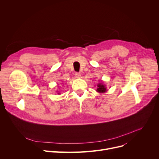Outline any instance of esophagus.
I'll list each match as a JSON object with an SVG mask.
<instances>
[{"label":"esophagus","instance_id":"obj_1","mask_svg":"<svg viewBox=\"0 0 159 159\" xmlns=\"http://www.w3.org/2000/svg\"><path fill=\"white\" fill-rule=\"evenodd\" d=\"M75 76L76 78H80V76H81V74L80 73H75Z\"/></svg>","mask_w":159,"mask_h":159}]
</instances>
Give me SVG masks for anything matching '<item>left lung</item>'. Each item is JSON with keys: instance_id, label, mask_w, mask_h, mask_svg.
I'll return each mask as SVG.
<instances>
[{"instance_id": "left-lung-1", "label": "left lung", "mask_w": 159, "mask_h": 159, "mask_svg": "<svg viewBox=\"0 0 159 159\" xmlns=\"http://www.w3.org/2000/svg\"><path fill=\"white\" fill-rule=\"evenodd\" d=\"M107 91V89H106V87L105 85L103 84V83L101 82V83H99V84H98L97 85V91L98 93H104L106 92V91Z\"/></svg>"}]
</instances>
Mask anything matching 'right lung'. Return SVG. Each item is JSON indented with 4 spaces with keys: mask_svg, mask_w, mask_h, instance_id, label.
<instances>
[{
    "mask_svg": "<svg viewBox=\"0 0 159 159\" xmlns=\"http://www.w3.org/2000/svg\"><path fill=\"white\" fill-rule=\"evenodd\" d=\"M58 94H60V93H58Z\"/></svg>",
    "mask_w": 159,
    "mask_h": 159,
    "instance_id": "add662e5",
    "label": "right lung"
}]
</instances>
